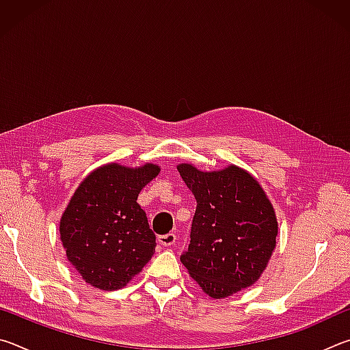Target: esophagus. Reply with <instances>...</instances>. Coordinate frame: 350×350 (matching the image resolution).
<instances>
[{
  "mask_svg": "<svg viewBox=\"0 0 350 350\" xmlns=\"http://www.w3.org/2000/svg\"><path fill=\"white\" fill-rule=\"evenodd\" d=\"M159 244L163 247H171L176 244V234L174 233H168V234H162L159 236Z\"/></svg>",
  "mask_w": 350,
  "mask_h": 350,
  "instance_id": "esophagus-1",
  "label": "esophagus"
}]
</instances>
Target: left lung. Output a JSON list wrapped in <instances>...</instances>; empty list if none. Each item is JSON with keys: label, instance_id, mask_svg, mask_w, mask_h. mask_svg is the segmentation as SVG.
<instances>
[{"label": "left lung", "instance_id": "left-lung-1", "mask_svg": "<svg viewBox=\"0 0 350 350\" xmlns=\"http://www.w3.org/2000/svg\"><path fill=\"white\" fill-rule=\"evenodd\" d=\"M177 170L198 202L188 250L180 256L189 276L216 299L252 286L267 267L278 234L262 187L234 165L210 173L189 163Z\"/></svg>", "mask_w": 350, "mask_h": 350}]
</instances>
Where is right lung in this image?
I'll list each match as a JSON object with an SVG mask.
<instances>
[{"instance_id":"right-lung-1","label":"right lung","mask_w":350,"mask_h":350,"mask_svg":"<svg viewBox=\"0 0 350 350\" xmlns=\"http://www.w3.org/2000/svg\"><path fill=\"white\" fill-rule=\"evenodd\" d=\"M159 171L152 163H108L75 189L62 216L60 238L69 262L88 284L109 292L125 287L156 252V234L137 198Z\"/></svg>"}]
</instances>
